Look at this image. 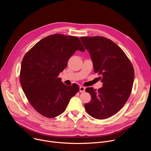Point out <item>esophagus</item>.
Masks as SVG:
<instances>
[{"label":"esophagus","mask_w":151,"mask_h":151,"mask_svg":"<svg viewBox=\"0 0 151 151\" xmlns=\"http://www.w3.org/2000/svg\"><path fill=\"white\" fill-rule=\"evenodd\" d=\"M85 88L84 87H82V86H81L79 88V91L81 93H83L85 91Z\"/></svg>","instance_id":"1"}]
</instances>
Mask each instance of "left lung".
Wrapping results in <instances>:
<instances>
[{
  "instance_id": "obj_1",
  "label": "left lung",
  "mask_w": 151,
  "mask_h": 151,
  "mask_svg": "<svg viewBox=\"0 0 151 151\" xmlns=\"http://www.w3.org/2000/svg\"><path fill=\"white\" fill-rule=\"evenodd\" d=\"M93 63L103 87L98 90L86 88L91 100L85 109L92 117L103 119L116 114L130 97L134 72L132 64L122 49L111 40L102 36L81 37Z\"/></svg>"
}]
</instances>
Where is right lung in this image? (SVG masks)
Segmentation results:
<instances>
[{
  "instance_id": "1",
  "label": "right lung",
  "mask_w": 151,
  "mask_h": 151,
  "mask_svg": "<svg viewBox=\"0 0 151 151\" xmlns=\"http://www.w3.org/2000/svg\"><path fill=\"white\" fill-rule=\"evenodd\" d=\"M77 50L85 51L78 37L54 34L38 42L23 57L21 87L29 103L42 116L60 115L78 92L76 84L68 86L58 77Z\"/></svg>"
}]
</instances>
